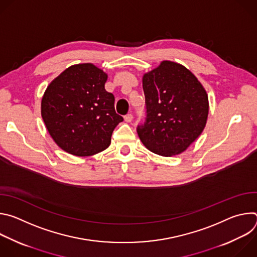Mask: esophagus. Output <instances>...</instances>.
<instances>
[{
    "instance_id": "1",
    "label": "esophagus",
    "mask_w": 257,
    "mask_h": 257,
    "mask_svg": "<svg viewBox=\"0 0 257 257\" xmlns=\"http://www.w3.org/2000/svg\"><path fill=\"white\" fill-rule=\"evenodd\" d=\"M132 119H133V116H132L131 114H127L126 116H124V120H125V122H127V123H130V122L132 121Z\"/></svg>"
}]
</instances>
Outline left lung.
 Here are the masks:
<instances>
[{"label": "left lung", "mask_w": 257, "mask_h": 257, "mask_svg": "<svg viewBox=\"0 0 257 257\" xmlns=\"http://www.w3.org/2000/svg\"><path fill=\"white\" fill-rule=\"evenodd\" d=\"M146 121L137 133L149 151L180 155L202 133L208 116L206 90L185 66L163 61L142 77Z\"/></svg>", "instance_id": "left-lung-1"}]
</instances>
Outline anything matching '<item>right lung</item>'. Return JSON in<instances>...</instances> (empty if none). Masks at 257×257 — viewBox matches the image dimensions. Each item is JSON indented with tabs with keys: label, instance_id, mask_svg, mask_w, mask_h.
Masks as SVG:
<instances>
[{
	"label": "right lung",
	"instance_id": "1",
	"mask_svg": "<svg viewBox=\"0 0 257 257\" xmlns=\"http://www.w3.org/2000/svg\"><path fill=\"white\" fill-rule=\"evenodd\" d=\"M107 74L91 63L72 65L47 87L42 117L53 140L64 152L90 157L108 148L123 118L104 84Z\"/></svg>",
	"mask_w": 257,
	"mask_h": 257
}]
</instances>
